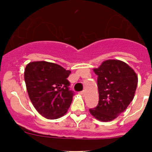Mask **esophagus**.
Wrapping results in <instances>:
<instances>
[{"label":"esophagus","mask_w":152,"mask_h":152,"mask_svg":"<svg viewBox=\"0 0 152 152\" xmlns=\"http://www.w3.org/2000/svg\"><path fill=\"white\" fill-rule=\"evenodd\" d=\"M80 94L82 95V96H85V95H86V92L85 91V90H83V91L80 92Z\"/></svg>","instance_id":"esophagus-1"}]
</instances>
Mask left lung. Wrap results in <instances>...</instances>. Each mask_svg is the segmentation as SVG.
Returning <instances> with one entry per match:
<instances>
[{
    "instance_id": "8db88e82",
    "label": "left lung",
    "mask_w": 152,
    "mask_h": 152,
    "mask_svg": "<svg viewBox=\"0 0 152 152\" xmlns=\"http://www.w3.org/2000/svg\"><path fill=\"white\" fill-rule=\"evenodd\" d=\"M99 101L90 113L100 121H111L126 110L133 100L137 85L135 72L126 63L117 59H108L98 68Z\"/></svg>"
}]
</instances>
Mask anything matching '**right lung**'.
I'll return each mask as SVG.
<instances>
[{"instance_id":"obj_1","label":"right lung","mask_w":152,"mask_h":152,"mask_svg":"<svg viewBox=\"0 0 152 152\" xmlns=\"http://www.w3.org/2000/svg\"><path fill=\"white\" fill-rule=\"evenodd\" d=\"M70 70L45 61L26 65L24 79L27 92L37 111L48 119L63 116L71 104L73 92L69 90L67 78Z\"/></svg>"}]
</instances>
